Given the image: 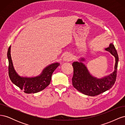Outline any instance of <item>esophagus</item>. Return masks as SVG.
I'll list each match as a JSON object with an SVG mask.
<instances>
[{"label": "esophagus", "instance_id": "esophagus-1", "mask_svg": "<svg viewBox=\"0 0 125 125\" xmlns=\"http://www.w3.org/2000/svg\"><path fill=\"white\" fill-rule=\"evenodd\" d=\"M72 60V56L70 54H66L65 56L63 57V58L62 59V61L63 62H67L70 61V60Z\"/></svg>", "mask_w": 125, "mask_h": 125}]
</instances>
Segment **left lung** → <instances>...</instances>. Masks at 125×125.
<instances>
[{"instance_id": "obj_1", "label": "left lung", "mask_w": 125, "mask_h": 125, "mask_svg": "<svg viewBox=\"0 0 125 125\" xmlns=\"http://www.w3.org/2000/svg\"><path fill=\"white\" fill-rule=\"evenodd\" d=\"M115 58L114 71L107 75L97 78L94 76L88 70L83 62H86L85 58L81 57L78 61L73 63V75L72 79L73 85L79 92L88 96H94L110 89L114 84L116 79L118 56L113 43H110L109 46L105 48Z\"/></svg>"}]
</instances>
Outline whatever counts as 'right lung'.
<instances>
[{"instance_id":"right-lung-1","label":"right lung","mask_w":125,"mask_h":125,"mask_svg":"<svg viewBox=\"0 0 125 125\" xmlns=\"http://www.w3.org/2000/svg\"><path fill=\"white\" fill-rule=\"evenodd\" d=\"M7 57L9 62V75L13 84L26 93H35L45 89L50 84L52 75L60 63H52L47 66L42 73L35 77H23L19 75L14 69L11 56V46L8 48Z\"/></svg>"}]
</instances>
